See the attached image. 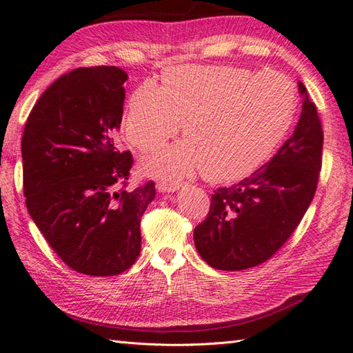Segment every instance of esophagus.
I'll list each match as a JSON object with an SVG mask.
<instances>
[{
  "mask_svg": "<svg viewBox=\"0 0 353 353\" xmlns=\"http://www.w3.org/2000/svg\"><path fill=\"white\" fill-rule=\"evenodd\" d=\"M179 187H181V183L178 181H160L157 184L158 192H176Z\"/></svg>",
  "mask_w": 353,
  "mask_h": 353,
  "instance_id": "34e87169",
  "label": "esophagus"
}]
</instances>
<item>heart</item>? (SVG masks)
I'll use <instances>...</instances> for the list:
<instances>
[{
	"label": "heart",
	"instance_id": "obj_1",
	"mask_svg": "<svg viewBox=\"0 0 353 353\" xmlns=\"http://www.w3.org/2000/svg\"><path fill=\"white\" fill-rule=\"evenodd\" d=\"M161 82L141 83L123 120L129 143L141 152L161 149L183 123L185 141L145 163L161 176L203 169L207 181H237L271 155L297 110L296 88L276 71L175 65Z\"/></svg>",
	"mask_w": 353,
	"mask_h": 353
}]
</instances>
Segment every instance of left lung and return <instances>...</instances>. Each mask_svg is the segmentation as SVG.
I'll list each match as a JSON object with an SVG mask.
<instances>
[{
	"label": "left lung",
	"mask_w": 353,
	"mask_h": 353,
	"mask_svg": "<svg viewBox=\"0 0 353 353\" xmlns=\"http://www.w3.org/2000/svg\"><path fill=\"white\" fill-rule=\"evenodd\" d=\"M299 91L303 105L292 135L248 178L219 187L193 232L199 256L213 268L241 271L268 261L311 204L321 170L323 128L301 82Z\"/></svg>",
	"instance_id": "left-lung-1"
}]
</instances>
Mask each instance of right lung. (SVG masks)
<instances>
[{
  "instance_id": "right-lung-1",
  "label": "right lung",
  "mask_w": 353,
  "mask_h": 353,
  "mask_svg": "<svg viewBox=\"0 0 353 353\" xmlns=\"http://www.w3.org/2000/svg\"><path fill=\"white\" fill-rule=\"evenodd\" d=\"M128 74L76 68L42 92L24 128L27 210L54 253L86 276H116L141 250L155 183L128 189L134 158L117 149Z\"/></svg>"
}]
</instances>
